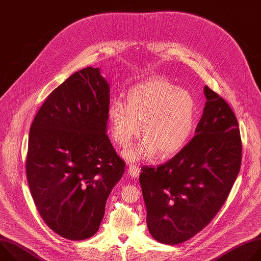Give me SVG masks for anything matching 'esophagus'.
<instances>
[{"label": "esophagus", "mask_w": 261, "mask_h": 261, "mask_svg": "<svg viewBox=\"0 0 261 261\" xmlns=\"http://www.w3.org/2000/svg\"><path fill=\"white\" fill-rule=\"evenodd\" d=\"M139 171H140L139 166H137V165H135V164H131V165H129V168H128V174H129L131 177H136V176H138Z\"/></svg>", "instance_id": "34e87169"}]
</instances>
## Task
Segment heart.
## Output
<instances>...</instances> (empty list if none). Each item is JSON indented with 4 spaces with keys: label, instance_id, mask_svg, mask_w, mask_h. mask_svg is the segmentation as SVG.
Returning <instances> with one entry per match:
<instances>
[{
    "label": "heart",
    "instance_id": "b5f03b06",
    "mask_svg": "<svg viewBox=\"0 0 261 261\" xmlns=\"http://www.w3.org/2000/svg\"><path fill=\"white\" fill-rule=\"evenodd\" d=\"M197 116V102L187 90L156 77L131 88L125 103L109 104L107 118L114 140L127 146L140 133L142 141L124 154L129 161L177 153L190 139Z\"/></svg>",
    "mask_w": 261,
    "mask_h": 261
}]
</instances>
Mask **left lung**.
I'll list each match as a JSON object with an SVG mask.
<instances>
[{
  "label": "left lung",
  "mask_w": 261,
  "mask_h": 261,
  "mask_svg": "<svg viewBox=\"0 0 261 261\" xmlns=\"http://www.w3.org/2000/svg\"><path fill=\"white\" fill-rule=\"evenodd\" d=\"M203 91L206 102L193 138L164 164L143 166L139 175L148 231L162 244L177 245L201 231L224 204L241 168L233 111L208 87Z\"/></svg>",
  "instance_id": "obj_1"
}]
</instances>
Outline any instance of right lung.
Listing matches in <instances>:
<instances>
[{
  "label": "right lung",
  "instance_id": "add662e5",
  "mask_svg": "<svg viewBox=\"0 0 261 261\" xmlns=\"http://www.w3.org/2000/svg\"><path fill=\"white\" fill-rule=\"evenodd\" d=\"M109 90L99 68L75 72L49 94L30 129L25 171L33 200L47 226L71 241L98 231L125 171L106 134Z\"/></svg>",
  "mask_w": 261,
  "mask_h": 261
}]
</instances>
